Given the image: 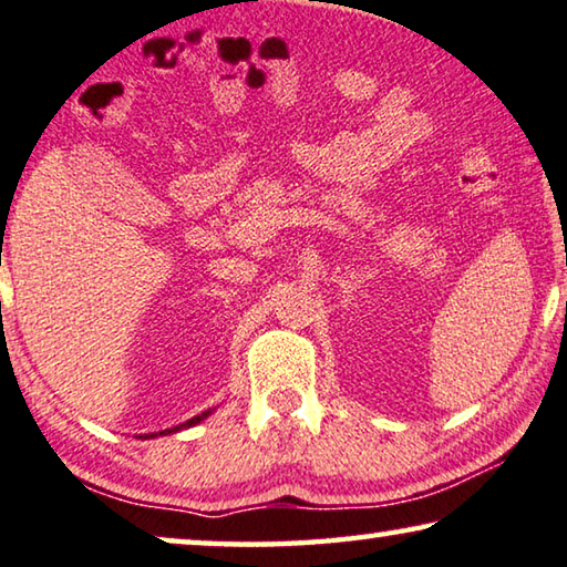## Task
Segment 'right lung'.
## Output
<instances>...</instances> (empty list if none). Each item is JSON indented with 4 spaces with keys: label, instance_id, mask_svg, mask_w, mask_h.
Masks as SVG:
<instances>
[{
    "label": "right lung",
    "instance_id": "right-lung-1",
    "mask_svg": "<svg viewBox=\"0 0 567 567\" xmlns=\"http://www.w3.org/2000/svg\"><path fill=\"white\" fill-rule=\"evenodd\" d=\"M207 415H210V411L203 413V415H197V417H193V421H187L185 425H195V423H199V421H203V417H207ZM174 431H179V425H177V429H172V431H162V433H174ZM144 439H150V435H144Z\"/></svg>",
    "mask_w": 567,
    "mask_h": 567
}]
</instances>
